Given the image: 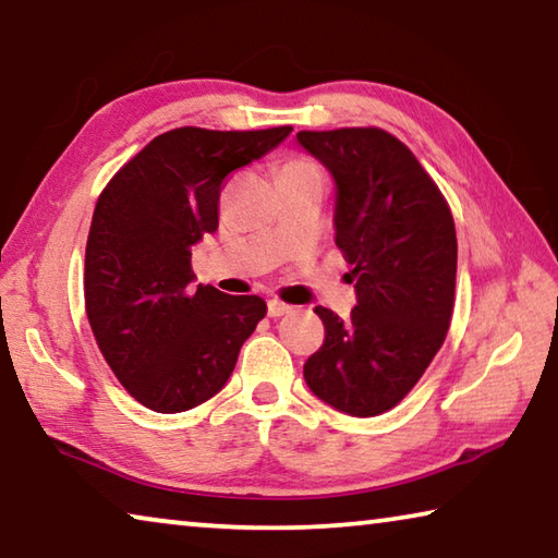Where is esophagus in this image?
Masks as SVG:
<instances>
[{
  "label": "esophagus",
  "instance_id": "1",
  "mask_svg": "<svg viewBox=\"0 0 558 558\" xmlns=\"http://www.w3.org/2000/svg\"><path fill=\"white\" fill-rule=\"evenodd\" d=\"M290 310H292V307L286 305V302H280L278 298L268 300V315H270V317H282V315H288Z\"/></svg>",
  "mask_w": 558,
  "mask_h": 558
}]
</instances>
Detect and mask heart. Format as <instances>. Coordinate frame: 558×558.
I'll use <instances>...</instances> for the list:
<instances>
[{"label":"heart","mask_w":558,"mask_h":558,"mask_svg":"<svg viewBox=\"0 0 558 558\" xmlns=\"http://www.w3.org/2000/svg\"><path fill=\"white\" fill-rule=\"evenodd\" d=\"M302 167H313V165H307V162H300V159H295V162H290L286 169H302Z\"/></svg>","instance_id":"1"}]
</instances>
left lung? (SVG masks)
<instances>
[{
  "label": "left lung",
  "instance_id": "1",
  "mask_svg": "<svg viewBox=\"0 0 558 558\" xmlns=\"http://www.w3.org/2000/svg\"><path fill=\"white\" fill-rule=\"evenodd\" d=\"M335 179V243L352 266L356 307L323 305L325 344L305 381L332 409L369 418L409 393L446 339L456 298L458 239L440 189L379 128L298 132Z\"/></svg>",
  "mask_w": 558,
  "mask_h": 558
}]
</instances>
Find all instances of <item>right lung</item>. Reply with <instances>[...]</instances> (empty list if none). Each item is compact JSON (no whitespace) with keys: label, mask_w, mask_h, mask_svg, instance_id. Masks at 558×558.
Listing matches in <instances>:
<instances>
[{"label":"right lung","mask_w":558,"mask_h":558,"mask_svg":"<svg viewBox=\"0 0 558 558\" xmlns=\"http://www.w3.org/2000/svg\"><path fill=\"white\" fill-rule=\"evenodd\" d=\"M290 132L169 130L102 189L86 245V313L110 369L147 409L209 401L266 317L258 295L192 292V248L219 229L223 179Z\"/></svg>","instance_id":"right-lung-1"}]
</instances>
